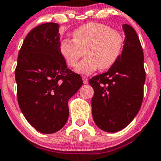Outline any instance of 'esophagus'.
<instances>
[{"mask_svg": "<svg viewBox=\"0 0 161 161\" xmlns=\"http://www.w3.org/2000/svg\"><path fill=\"white\" fill-rule=\"evenodd\" d=\"M82 81H83V84H87L88 83V79L86 77H82Z\"/></svg>", "mask_w": 161, "mask_h": 161, "instance_id": "obj_1", "label": "esophagus"}]
</instances>
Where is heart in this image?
Listing matches in <instances>:
<instances>
[{
  "label": "heart",
  "mask_w": 161,
  "mask_h": 161,
  "mask_svg": "<svg viewBox=\"0 0 161 161\" xmlns=\"http://www.w3.org/2000/svg\"><path fill=\"white\" fill-rule=\"evenodd\" d=\"M73 39L61 40L59 52L67 65L75 67L84 50L86 57L75 69L81 74H90L98 67L102 70L110 68L120 57L124 45L121 32L97 22H89L75 29Z\"/></svg>",
  "instance_id": "1"
}]
</instances>
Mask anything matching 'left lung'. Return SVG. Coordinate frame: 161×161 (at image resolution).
<instances>
[{"label":"left lung","mask_w":161,"mask_h":161,"mask_svg":"<svg viewBox=\"0 0 161 161\" xmlns=\"http://www.w3.org/2000/svg\"><path fill=\"white\" fill-rule=\"evenodd\" d=\"M122 51L108 70L89 80L94 89L92 99L93 120L105 132L124 129L140 109L146 73L143 52L132 26L123 24Z\"/></svg>","instance_id":"obj_1"}]
</instances>
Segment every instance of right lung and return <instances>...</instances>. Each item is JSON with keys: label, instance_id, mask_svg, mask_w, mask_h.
Wrapping results in <instances>:
<instances>
[{"label": "right lung", "instance_id": "add662e5", "mask_svg": "<svg viewBox=\"0 0 161 161\" xmlns=\"http://www.w3.org/2000/svg\"><path fill=\"white\" fill-rule=\"evenodd\" d=\"M58 27L47 22L32 29L19 50L15 69L21 111L43 134L55 133L65 125L68 101L82 84L80 75L67 68L60 53Z\"/></svg>", "mask_w": 161, "mask_h": 161}]
</instances>
